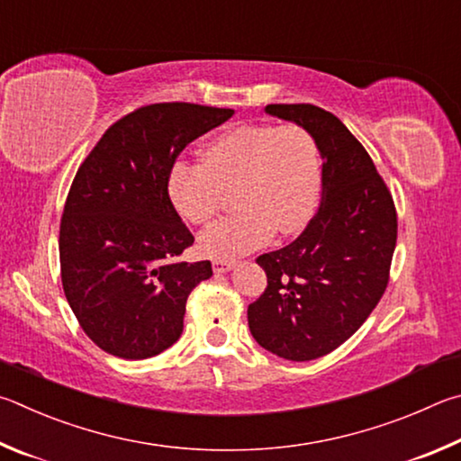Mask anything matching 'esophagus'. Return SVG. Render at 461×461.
I'll use <instances>...</instances> for the list:
<instances>
[{"mask_svg": "<svg viewBox=\"0 0 461 461\" xmlns=\"http://www.w3.org/2000/svg\"><path fill=\"white\" fill-rule=\"evenodd\" d=\"M235 261H214L212 263V269H214V273H226V271H230V269H235Z\"/></svg>", "mask_w": 461, "mask_h": 461, "instance_id": "esophagus-1", "label": "esophagus"}]
</instances>
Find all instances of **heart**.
Returning a JSON list of instances; mask_svg holds the SVG:
<instances>
[{
  "instance_id": "b5f03b06",
  "label": "heart",
  "mask_w": 461,
  "mask_h": 461,
  "mask_svg": "<svg viewBox=\"0 0 461 461\" xmlns=\"http://www.w3.org/2000/svg\"><path fill=\"white\" fill-rule=\"evenodd\" d=\"M232 190L235 214L198 237V251L226 261L263 247L279 230L300 232L320 194V153L300 125L239 123L216 133L200 151V166L177 164L167 174V196L192 224H206Z\"/></svg>"
}]
</instances>
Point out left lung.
Returning a JSON list of instances; mask_svg holds the SVG:
<instances>
[{"label": "left lung", "instance_id": "8db88e82", "mask_svg": "<svg viewBox=\"0 0 461 461\" xmlns=\"http://www.w3.org/2000/svg\"><path fill=\"white\" fill-rule=\"evenodd\" d=\"M308 131L321 156L316 216L292 245L261 255L267 289L249 305V330L279 358L336 350L376 308L397 245V212L373 159L340 119L316 104H267Z\"/></svg>", "mask_w": 461, "mask_h": 461}]
</instances>
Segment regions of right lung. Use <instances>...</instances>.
Returning <instances> with one entry per match:
<instances>
[{"instance_id":"add662e5","label":"right lung","mask_w":461,"mask_h":461,"mask_svg":"<svg viewBox=\"0 0 461 461\" xmlns=\"http://www.w3.org/2000/svg\"><path fill=\"white\" fill-rule=\"evenodd\" d=\"M232 113L148 104L111 125L78 167L60 222L62 287L85 334L113 357L169 348L190 292L212 277L210 261H172L194 237L169 202L167 174L185 145Z\"/></svg>"}]
</instances>
